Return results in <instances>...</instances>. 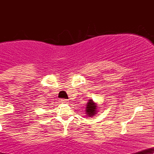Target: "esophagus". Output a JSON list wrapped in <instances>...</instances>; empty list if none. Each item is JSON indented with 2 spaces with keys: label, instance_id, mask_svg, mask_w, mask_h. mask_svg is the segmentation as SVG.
Returning <instances> with one entry per match:
<instances>
[{
  "label": "esophagus",
  "instance_id": "1",
  "mask_svg": "<svg viewBox=\"0 0 154 154\" xmlns=\"http://www.w3.org/2000/svg\"><path fill=\"white\" fill-rule=\"evenodd\" d=\"M61 103H68V100H67V99H61Z\"/></svg>",
  "mask_w": 154,
  "mask_h": 154
}]
</instances>
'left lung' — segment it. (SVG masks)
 Here are the masks:
<instances>
[{
	"label": "left lung",
	"instance_id": "1",
	"mask_svg": "<svg viewBox=\"0 0 154 154\" xmlns=\"http://www.w3.org/2000/svg\"><path fill=\"white\" fill-rule=\"evenodd\" d=\"M86 105H87L85 108L86 116H89V117L95 116V114L98 112V104L93 101V99H89Z\"/></svg>",
	"mask_w": 154,
	"mask_h": 154
}]
</instances>
